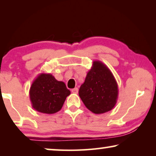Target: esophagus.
<instances>
[{
  "label": "esophagus",
  "instance_id": "obj_1",
  "mask_svg": "<svg viewBox=\"0 0 156 156\" xmlns=\"http://www.w3.org/2000/svg\"><path fill=\"white\" fill-rule=\"evenodd\" d=\"M72 92L73 94H77L78 93V88H76V87H75V88L72 89Z\"/></svg>",
  "mask_w": 156,
  "mask_h": 156
}]
</instances>
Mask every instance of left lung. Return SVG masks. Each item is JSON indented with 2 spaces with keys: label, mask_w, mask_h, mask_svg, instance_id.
Segmentation results:
<instances>
[{
  "label": "left lung",
  "mask_w": 156,
  "mask_h": 156,
  "mask_svg": "<svg viewBox=\"0 0 156 156\" xmlns=\"http://www.w3.org/2000/svg\"><path fill=\"white\" fill-rule=\"evenodd\" d=\"M118 94V84L112 72L101 61H94L79 90L86 107L96 114L108 112L116 105Z\"/></svg>",
  "instance_id": "obj_1"
}]
</instances>
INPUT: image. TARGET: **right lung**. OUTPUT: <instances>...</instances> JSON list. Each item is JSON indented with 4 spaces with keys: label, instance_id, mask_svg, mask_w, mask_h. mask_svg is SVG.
Here are the masks:
<instances>
[{
    "label": "right lung",
    "instance_id": "1",
    "mask_svg": "<svg viewBox=\"0 0 156 156\" xmlns=\"http://www.w3.org/2000/svg\"><path fill=\"white\" fill-rule=\"evenodd\" d=\"M70 93L65 83L57 81L51 74L45 73L37 76L29 92L34 109L48 114L59 112Z\"/></svg>",
    "mask_w": 156,
    "mask_h": 156
}]
</instances>
